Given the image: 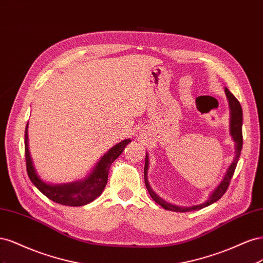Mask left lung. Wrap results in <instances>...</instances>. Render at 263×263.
<instances>
[{
  "label": "left lung",
  "mask_w": 263,
  "mask_h": 263,
  "mask_svg": "<svg viewBox=\"0 0 263 263\" xmlns=\"http://www.w3.org/2000/svg\"><path fill=\"white\" fill-rule=\"evenodd\" d=\"M225 93L226 97L229 103V108H230V135H232V138L235 141V149H236V155L234 158V161L232 164L229 165V168L225 174L224 179L219 183L218 186L215 189L210 197L208 198V201H205L202 204L194 205V206H190V208H181V206L173 205L171 203H168L164 201L163 198H161L157 193L154 192V190L151 189L149 182H148V166H149V158L148 154H146V161H145V170H144V176H145V184L148 190V192L150 196L153 197V200L159 204L164 210L172 211V212H180V213H184V212H192V211H197V210H202L206 206H209L216 201H218L219 198L225 194L229 186V182L232 180L235 169L237 166L238 160H239L240 153H241V148H242V108L240 103L238 102V100L234 97L233 93H230L227 87H225Z\"/></svg>",
  "instance_id": "obj_1"
}]
</instances>
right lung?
Instances as JSON below:
<instances>
[{
  "instance_id": "obj_1",
  "label": "right lung",
  "mask_w": 263,
  "mask_h": 263,
  "mask_svg": "<svg viewBox=\"0 0 263 263\" xmlns=\"http://www.w3.org/2000/svg\"><path fill=\"white\" fill-rule=\"evenodd\" d=\"M130 139H125L110 148L85 179L66 184L52 185L44 182L34 168L28 148V123L25 129V157L28 177L33 184L49 200L66 206H82L93 202L105 189L110 165L121 155Z\"/></svg>"
}]
</instances>
